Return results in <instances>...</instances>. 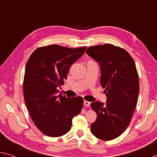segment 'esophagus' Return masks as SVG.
Wrapping results in <instances>:
<instances>
[{"label":"esophagus","mask_w":157,"mask_h":157,"mask_svg":"<svg viewBox=\"0 0 157 157\" xmlns=\"http://www.w3.org/2000/svg\"><path fill=\"white\" fill-rule=\"evenodd\" d=\"M90 105H91V102H89V101L84 100V105L86 106V107H89Z\"/></svg>","instance_id":"obj_1"}]
</instances>
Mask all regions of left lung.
<instances>
[{
  "label": "left lung",
  "instance_id": "left-lung-1",
  "mask_svg": "<svg viewBox=\"0 0 157 157\" xmlns=\"http://www.w3.org/2000/svg\"><path fill=\"white\" fill-rule=\"evenodd\" d=\"M86 52L99 64L100 84L107 94L105 104H91L97 113L91 131L100 140H112L127 129L136 107L139 80L136 65L128 52L111 44L89 47Z\"/></svg>",
  "mask_w": 157,
  "mask_h": 157
}]
</instances>
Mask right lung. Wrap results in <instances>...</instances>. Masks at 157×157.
I'll return each mask as SVG.
<instances>
[{
  "instance_id": "add662e5",
  "label": "right lung",
  "mask_w": 157,
  "mask_h": 157,
  "mask_svg": "<svg viewBox=\"0 0 157 157\" xmlns=\"http://www.w3.org/2000/svg\"><path fill=\"white\" fill-rule=\"evenodd\" d=\"M86 48L50 45L36 49L28 61L23 86L25 103L34 124L48 136L68 132L73 118L81 112L83 98L62 96L57 88L64 83L71 66Z\"/></svg>"
}]
</instances>
